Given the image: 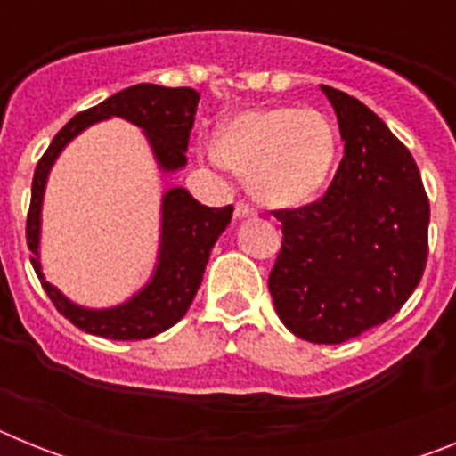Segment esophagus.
<instances>
[{"label":"esophagus","instance_id":"1","mask_svg":"<svg viewBox=\"0 0 456 456\" xmlns=\"http://www.w3.org/2000/svg\"><path fill=\"white\" fill-rule=\"evenodd\" d=\"M248 216H256L253 208H248L247 203H235V219H248Z\"/></svg>","mask_w":456,"mask_h":456}]
</instances>
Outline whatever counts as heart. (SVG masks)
<instances>
[{"label": "heart", "instance_id": "obj_1", "mask_svg": "<svg viewBox=\"0 0 456 456\" xmlns=\"http://www.w3.org/2000/svg\"><path fill=\"white\" fill-rule=\"evenodd\" d=\"M203 157L244 178L257 203L299 208L331 175L338 136L317 109L253 107L232 116Z\"/></svg>", "mask_w": 456, "mask_h": 456}]
</instances>
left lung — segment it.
Here are the masks:
<instances>
[{
  "label": "left lung",
  "mask_w": 456,
  "mask_h": 456,
  "mask_svg": "<svg viewBox=\"0 0 456 456\" xmlns=\"http://www.w3.org/2000/svg\"><path fill=\"white\" fill-rule=\"evenodd\" d=\"M345 141L324 199L281 209L283 244L269 273L289 331L340 345L384 324L420 283L429 200L420 171L388 125L361 100L322 86Z\"/></svg>",
  "instance_id": "obj_1"
}]
</instances>
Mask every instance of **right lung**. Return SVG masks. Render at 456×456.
<instances>
[{
	"instance_id": "obj_1",
	"label": "right lung",
	"mask_w": 456,
	"mask_h": 456,
	"mask_svg": "<svg viewBox=\"0 0 456 456\" xmlns=\"http://www.w3.org/2000/svg\"><path fill=\"white\" fill-rule=\"evenodd\" d=\"M199 91L168 88L157 84H136L116 93L98 107L77 114L54 136L45 155L40 157L31 183V205L27 216V247L40 285L56 305L82 331L109 340H146L178 324L191 305L203 281L205 265L221 232L228 228L232 205L208 208L193 199L184 187H171L162 196L159 216V248L148 281L123 304L109 308H86L68 299L52 285L40 263V225L43 199L50 171L63 148L91 125L109 118H123L136 125L148 139L152 157L162 173H178L187 167V143L193 116L199 107Z\"/></svg>"
}]
</instances>
